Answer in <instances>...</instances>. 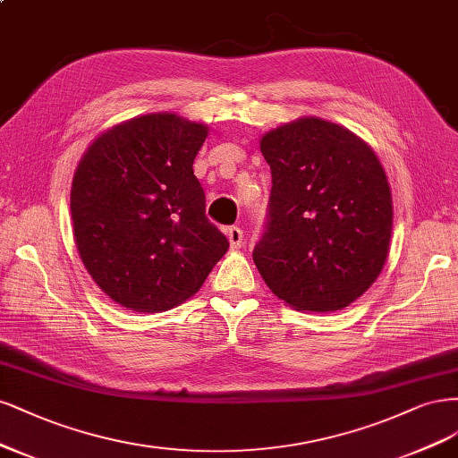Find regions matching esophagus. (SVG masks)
Instances as JSON below:
<instances>
[{
    "label": "esophagus",
    "mask_w": 458,
    "mask_h": 458,
    "mask_svg": "<svg viewBox=\"0 0 458 458\" xmlns=\"http://www.w3.org/2000/svg\"><path fill=\"white\" fill-rule=\"evenodd\" d=\"M226 235H228V242H230V245L233 249L242 247V243H243V230L240 226H230L226 230Z\"/></svg>",
    "instance_id": "1"
}]
</instances>
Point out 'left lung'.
Returning a JSON list of instances; mask_svg holds the SVG:
<instances>
[{"label":"left lung","mask_w":458,"mask_h":458,"mask_svg":"<svg viewBox=\"0 0 458 458\" xmlns=\"http://www.w3.org/2000/svg\"><path fill=\"white\" fill-rule=\"evenodd\" d=\"M267 225L253 260L277 299L335 312L373 285L388 257L392 194L369 146L319 117L267 132Z\"/></svg>","instance_id":"8db88e82"}]
</instances>
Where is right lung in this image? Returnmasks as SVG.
<instances>
[{
	"instance_id": "1",
	"label": "right lung",
	"mask_w": 458,
	"mask_h": 458,
	"mask_svg": "<svg viewBox=\"0 0 458 458\" xmlns=\"http://www.w3.org/2000/svg\"><path fill=\"white\" fill-rule=\"evenodd\" d=\"M208 127L150 114L100 135L72 182L80 257L112 301L164 312L196 294L230 243L205 215L194 159Z\"/></svg>"
}]
</instances>
